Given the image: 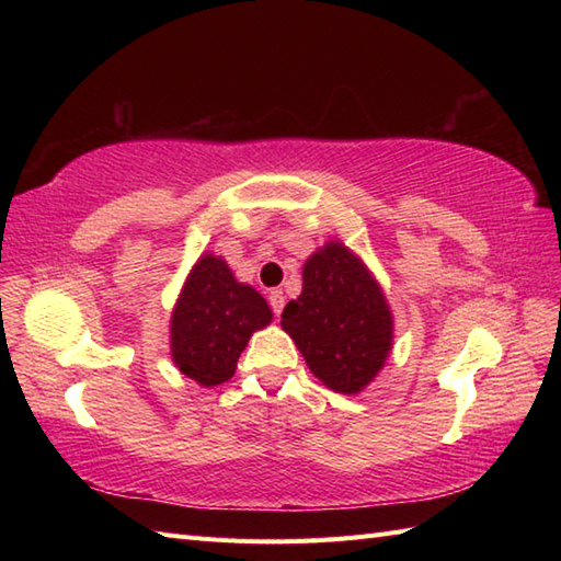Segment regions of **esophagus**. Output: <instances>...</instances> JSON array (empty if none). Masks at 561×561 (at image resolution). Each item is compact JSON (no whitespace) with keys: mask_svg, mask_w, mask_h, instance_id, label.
<instances>
[{"mask_svg":"<svg viewBox=\"0 0 561 561\" xmlns=\"http://www.w3.org/2000/svg\"><path fill=\"white\" fill-rule=\"evenodd\" d=\"M270 306H272L274 316L282 313V308H284V294H282V289H272L270 291Z\"/></svg>","mask_w":561,"mask_h":561,"instance_id":"esophagus-1","label":"esophagus"}]
</instances>
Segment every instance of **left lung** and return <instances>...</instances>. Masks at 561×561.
Segmentation results:
<instances>
[{
  "mask_svg": "<svg viewBox=\"0 0 561 561\" xmlns=\"http://www.w3.org/2000/svg\"><path fill=\"white\" fill-rule=\"evenodd\" d=\"M304 291L282 313L311 374L325 388L356 396L386 366L392 311L366 262L342 241H328L304 262Z\"/></svg>",
  "mask_w": 561,
  "mask_h": 561,
  "instance_id": "obj_1",
  "label": "left lung"
}]
</instances>
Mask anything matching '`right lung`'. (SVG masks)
I'll return each instance as SVG.
<instances>
[{"instance_id":"1","label":"right lung","mask_w":561,"mask_h":561,"mask_svg":"<svg viewBox=\"0 0 561 561\" xmlns=\"http://www.w3.org/2000/svg\"><path fill=\"white\" fill-rule=\"evenodd\" d=\"M272 323V308L238 282L221 255L205 253L183 284L171 313V359L202 388L221 386L236 371L253 332Z\"/></svg>"}]
</instances>
